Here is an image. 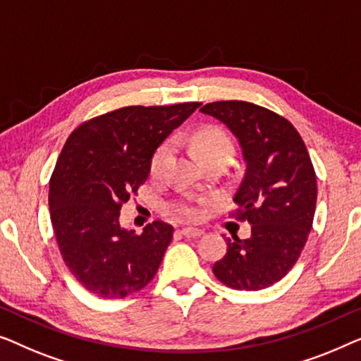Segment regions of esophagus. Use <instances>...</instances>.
I'll return each instance as SVG.
<instances>
[{"mask_svg":"<svg viewBox=\"0 0 361 361\" xmlns=\"http://www.w3.org/2000/svg\"><path fill=\"white\" fill-rule=\"evenodd\" d=\"M178 232L181 233L183 237H192V238H195V237H201L202 233H204L201 229H195V227H185V229H181V231H178Z\"/></svg>","mask_w":361,"mask_h":361,"instance_id":"esophagus-1","label":"esophagus"}]
</instances>
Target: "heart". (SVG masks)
<instances>
[{"mask_svg": "<svg viewBox=\"0 0 361 361\" xmlns=\"http://www.w3.org/2000/svg\"><path fill=\"white\" fill-rule=\"evenodd\" d=\"M191 147L200 159H204L207 155L221 154V152H229V154L233 152L232 140L229 139V135H227L224 130L216 129V128H206V129L197 130L196 134L191 137ZM170 154H171L170 142H165V144H161L159 149H157L154 159H152V171H154V173H159V171L164 169V165L166 164V160H169ZM171 209H173L175 214L181 217V219H188V221L197 219V217L202 214V204L196 200L180 201L171 206Z\"/></svg>", "mask_w": 361, "mask_h": 361, "instance_id": "1", "label": "heart"}]
</instances>
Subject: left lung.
I'll return each mask as SVG.
<instances>
[{"mask_svg":"<svg viewBox=\"0 0 361 361\" xmlns=\"http://www.w3.org/2000/svg\"><path fill=\"white\" fill-rule=\"evenodd\" d=\"M200 111L221 121L240 145L245 173L233 202L235 216L252 226L248 238L224 235L227 253L212 271L229 288L258 291L291 270L311 232L317 201L311 157L293 124L262 106L216 101Z\"/></svg>","mask_w":361,"mask_h":361,"instance_id":"8db88e82","label":"left lung"}]
</instances>
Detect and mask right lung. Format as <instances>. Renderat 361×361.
<instances>
[{
  "label": "right lung",
  "instance_id": "1",
  "mask_svg": "<svg viewBox=\"0 0 361 361\" xmlns=\"http://www.w3.org/2000/svg\"><path fill=\"white\" fill-rule=\"evenodd\" d=\"M201 103L128 106L86 121L65 142L50 178L49 209L65 265L99 298H126L152 281L173 238L161 221L140 235L121 206L149 178L157 149Z\"/></svg>",
  "mask_w": 361,
  "mask_h": 361
}]
</instances>
